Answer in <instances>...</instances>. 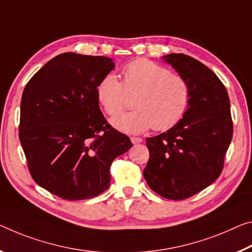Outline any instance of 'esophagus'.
<instances>
[{"mask_svg": "<svg viewBox=\"0 0 252 252\" xmlns=\"http://www.w3.org/2000/svg\"><path fill=\"white\" fill-rule=\"evenodd\" d=\"M130 141L133 144H139V143H142L143 139L141 137H130Z\"/></svg>", "mask_w": 252, "mask_h": 252, "instance_id": "obj_1", "label": "esophagus"}]
</instances>
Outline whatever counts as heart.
Returning <instances> with one entry per match:
<instances>
[{
    "instance_id": "heart-1",
    "label": "heart",
    "mask_w": 252,
    "mask_h": 252,
    "mask_svg": "<svg viewBox=\"0 0 252 252\" xmlns=\"http://www.w3.org/2000/svg\"><path fill=\"white\" fill-rule=\"evenodd\" d=\"M123 82L113 73L99 81L97 98L109 116L121 114L135 97V109L113 119L117 129L128 134H141L154 127L167 130L175 126L188 109L189 82L148 59H137L123 69Z\"/></svg>"
}]
</instances>
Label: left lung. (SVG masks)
<instances>
[{"label":"left lung","instance_id":"1","mask_svg":"<svg viewBox=\"0 0 252 252\" xmlns=\"http://www.w3.org/2000/svg\"><path fill=\"white\" fill-rule=\"evenodd\" d=\"M163 59L187 79L191 96L175 126L146 138L150 158L143 174L155 193L179 201L201 192L220 176L233 124L228 93L211 69L183 53Z\"/></svg>","mask_w":252,"mask_h":252}]
</instances>
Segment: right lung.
Here are the masks:
<instances>
[{
    "mask_svg": "<svg viewBox=\"0 0 252 252\" xmlns=\"http://www.w3.org/2000/svg\"><path fill=\"white\" fill-rule=\"evenodd\" d=\"M113 69L108 57L61 53L23 90L19 137L29 172L63 200L101 194L109 188L113 160L133 146L99 108L97 86Z\"/></svg>",
    "mask_w": 252,
    "mask_h": 252,
    "instance_id": "add662e5",
    "label": "right lung"
}]
</instances>
